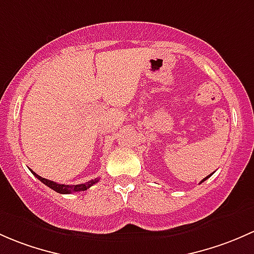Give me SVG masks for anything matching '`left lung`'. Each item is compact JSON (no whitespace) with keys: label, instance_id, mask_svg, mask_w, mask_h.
I'll use <instances>...</instances> for the list:
<instances>
[{"label":"left lung","instance_id":"1","mask_svg":"<svg viewBox=\"0 0 254 254\" xmlns=\"http://www.w3.org/2000/svg\"><path fill=\"white\" fill-rule=\"evenodd\" d=\"M211 175H213V174H210V175H209V176H206V177H205V179H203V180H202V181H200V184H202V182H204L206 179H209V177H210V176H211Z\"/></svg>","mask_w":254,"mask_h":254}]
</instances>
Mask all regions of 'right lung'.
<instances>
[{"label": "right lung", "mask_w": 254, "mask_h": 254, "mask_svg": "<svg viewBox=\"0 0 254 254\" xmlns=\"http://www.w3.org/2000/svg\"><path fill=\"white\" fill-rule=\"evenodd\" d=\"M31 172H33L34 176H35L38 180H40L44 185H46L48 187L51 188V190H54L55 192L61 193V194H70V193H77V192H82V190H87L88 188H90L91 186L95 185L96 182L99 181V179H95V180H91V181H88V182H85V184H80V185H61V184H57V182L50 181V180L44 179V177L39 176V175L35 174L34 171H31Z\"/></svg>", "instance_id": "right-lung-1"}]
</instances>
